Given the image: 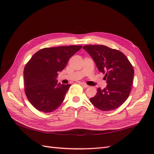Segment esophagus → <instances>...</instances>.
Segmentation results:
<instances>
[{
  "label": "esophagus",
  "instance_id": "obj_1",
  "mask_svg": "<svg viewBox=\"0 0 154 154\" xmlns=\"http://www.w3.org/2000/svg\"><path fill=\"white\" fill-rule=\"evenodd\" d=\"M80 85H81L83 87H84V88H87V87H89V86H88V85L85 84V83H80Z\"/></svg>",
  "mask_w": 154,
  "mask_h": 154
}]
</instances>
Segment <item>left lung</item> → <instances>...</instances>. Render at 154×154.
Masks as SVG:
<instances>
[{
	"label": "left lung",
	"instance_id": "8db88e82",
	"mask_svg": "<svg viewBox=\"0 0 154 154\" xmlns=\"http://www.w3.org/2000/svg\"><path fill=\"white\" fill-rule=\"evenodd\" d=\"M83 49L91 55L99 71L105 74L106 87L97 88L92 104L103 111L118 108L127 100L133 83L134 71L131 63L121 51L103 45H87Z\"/></svg>",
	"mask_w": 154,
	"mask_h": 154
}]
</instances>
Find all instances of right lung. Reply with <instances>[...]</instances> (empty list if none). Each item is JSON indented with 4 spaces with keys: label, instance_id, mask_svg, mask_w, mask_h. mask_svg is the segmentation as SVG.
I'll list each match as a JSON object with an SVG mask.
<instances>
[{
    "label": "right lung",
    "instance_id": "obj_1",
    "mask_svg": "<svg viewBox=\"0 0 154 154\" xmlns=\"http://www.w3.org/2000/svg\"><path fill=\"white\" fill-rule=\"evenodd\" d=\"M82 45L60 46L42 49L32 55L24 70L25 94L35 109L51 112L62 103L71 87L61 85L57 78L72 56Z\"/></svg>",
    "mask_w": 154,
    "mask_h": 154
}]
</instances>
